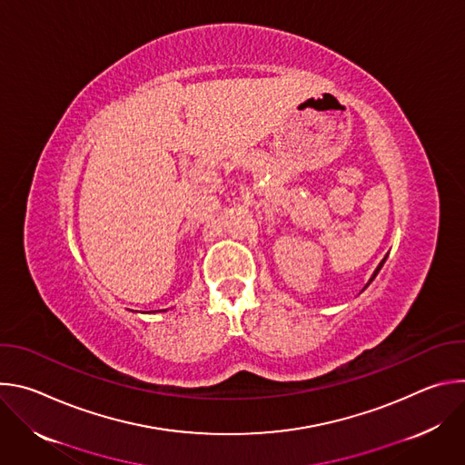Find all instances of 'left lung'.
<instances>
[{"label":"left lung","instance_id":"1","mask_svg":"<svg viewBox=\"0 0 465 465\" xmlns=\"http://www.w3.org/2000/svg\"><path fill=\"white\" fill-rule=\"evenodd\" d=\"M386 257H388V253H386V255H384V259H382V261H381V262H379V267H377V269H375V271H373V274H371V278H370V282H368V283H366V287H368V285H370V283H371V282H373V280H375V276H377V274H379V271H381V269H382V264H384V261H386ZM366 287H364V289H366ZM364 289H362V291H364Z\"/></svg>","mask_w":465,"mask_h":465}]
</instances>
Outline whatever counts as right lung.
I'll list each match as a JSON object with an SVG mask.
<instances>
[{
    "instance_id": "add662e5",
    "label": "right lung",
    "mask_w": 465,
    "mask_h": 465,
    "mask_svg": "<svg viewBox=\"0 0 465 465\" xmlns=\"http://www.w3.org/2000/svg\"><path fill=\"white\" fill-rule=\"evenodd\" d=\"M151 312H158V311H151Z\"/></svg>"
}]
</instances>
